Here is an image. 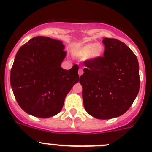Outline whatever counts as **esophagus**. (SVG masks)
<instances>
[{"mask_svg":"<svg viewBox=\"0 0 152 152\" xmlns=\"http://www.w3.org/2000/svg\"><path fill=\"white\" fill-rule=\"evenodd\" d=\"M83 73H84L83 70H82V68H79V76H82V75L83 74Z\"/></svg>","mask_w":152,"mask_h":152,"instance_id":"1","label":"esophagus"}]
</instances>
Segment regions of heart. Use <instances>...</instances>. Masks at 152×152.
I'll return each mask as SVG.
<instances>
[{"label": "heart", "mask_w": 152, "mask_h": 152, "mask_svg": "<svg viewBox=\"0 0 152 152\" xmlns=\"http://www.w3.org/2000/svg\"><path fill=\"white\" fill-rule=\"evenodd\" d=\"M104 46L101 43H88L74 50L73 54L78 57L87 56L90 59H94L102 56Z\"/></svg>", "instance_id": "heart-1"}]
</instances>
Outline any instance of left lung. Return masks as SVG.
<instances>
[{"mask_svg": "<svg viewBox=\"0 0 152 152\" xmlns=\"http://www.w3.org/2000/svg\"><path fill=\"white\" fill-rule=\"evenodd\" d=\"M104 56L85 61L79 78L86 111L98 119H110L129 109L140 89L139 64L121 41L104 38Z\"/></svg>", "mask_w": 152, "mask_h": 152, "instance_id": "1", "label": "left lung"}]
</instances>
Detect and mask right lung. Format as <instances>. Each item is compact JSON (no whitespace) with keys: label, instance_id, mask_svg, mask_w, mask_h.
<instances>
[{"label":"right lung","instance_id":"1","mask_svg":"<svg viewBox=\"0 0 152 152\" xmlns=\"http://www.w3.org/2000/svg\"><path fill=\"white\" fill-rule=\"evenodd\" d=\"M62 42L36 37L20 47L15 56L10 83L17 102L28 114L46 118L58 114L65 96L79 82V66L61 67L66 56Z\"/></svg>","mask_w":152,"mask_h":152}]
</instances>
